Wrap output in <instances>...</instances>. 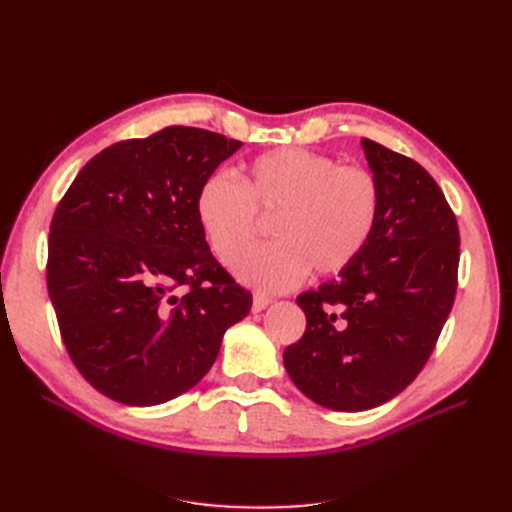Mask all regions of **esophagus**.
<instances>
[{
  "label": "esophagus",
  "instance_id": "obj_1",
  "mask_svg": "<svg viewBox=\"0 0 512 512\" xmlns=\"http://www.w3.org/2000/svg\"><path fill=\"white\" fill-rule=\"evenodd\" d=\"M273 301H271V297H267V294H254V299H252V312L254 314H258V312H262V309L265 307H269Z\"/></svg>",
  "mask_w": 512,
  "mask_h": 512
}]
</instances>
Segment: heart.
<instances>
[{"mask_svg":"<svg viewBox=\"0 0 512 512\" xmlns=\"http://www.w3.org/2000/svg\"><path fill=\"white\" fill-rule=\"evenodd\" d=\"M275 217L277 242L241 259ZM380 215V185L363 166H339L331 156L299 147L275 149L245 164L239 183L213 175L200 185L196 218L213 254L236 257L232 271L262 290H286L314 275H337L361 256Z\"/></svg>","mask_w":512,"mask_h":512,"instance_id":"b5f03b06","label":"heart"}]
</instances>
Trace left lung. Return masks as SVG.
Returning a JSON list of instances; mask_svg holds the SVG:
<instances>
[{
    "label": "left lung",
    "mask_w": 512,
    "mask_h": 512,
    "mask_svg": "<svg viewBox=\"0 0 512 512\" xmlns=\"http://www.w3.org/2000/svg\"><path fill=\"white\" fill-rule=\"evenodd\" d=\"M361 147L380 185V215L361 256L337 280L303 292L307 327L284 350L297 389L318 406H382L418 376L451 314L459 228L427 170L369 138Z\"/></svg>",
    "instance_id": "1"
}]
</instances>
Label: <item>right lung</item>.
<instances>
[{
    "label": "right lung",
    "instance_id": "right-lung-1",
    "mask_svg": "<svg viewBox=\"0 0 512 512\" xmlns=\"http://www.w3.org/2000/svg\"><path fill=\"white\" fill-rule=\"evenodd\" d=\"M243 143L170 126L100 151L53 215L46 284L72 363L102 395L158 406L218 359L252 294L209 250L196 196Z\"/></svg>",
    "mask_w": 512,
    "mask_h": 512
}]
</instances>
